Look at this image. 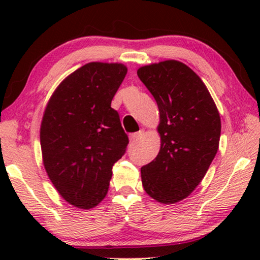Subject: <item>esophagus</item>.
I'll return each mask as SVG.
<instances>
[{
	"mask_svg": "<svg viewBox=\"0 0 260 260\" xmlns=\"http://www.w3.org/2000/svg\"><path fill=\"white\" fill-rule=\"evenodd\" d=\"M142 135H143V131H138V133H135V134H131L130 135V141L135 143V142H137L140 138L142 137Z\"/></svg>",
	"mask_w": 260,
	"mask_h": 260,
	"instance_id": "1",
	"label": "esophagus"
}]
</instances>
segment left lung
I'll list each match as a JSON object with an SVG mask.
<instances>
[{
    "label": "left lung",
    "mask_w": 260,
    "mask_h": 260,
    "mask_svg": "<svg viewBox=\"0 0 260 260\" xmlns=\"http://www.w3.org/2000/svg\"><path fill=\"white\" fill-rule=\"evenodd\" d=\"M137 76L159 110L161 149L141 168L147 194L162 204L186 199L204 176L219 148L221 122L206 85L176 60L143 66Z\"/></svg>",
    "instance_id": "1"
}]
</instances>
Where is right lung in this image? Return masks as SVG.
Masks as SVG:
<instances>
[{
	"mask_svg": "<svg viewBox=\"0 0 260 260\" xmlns=\"http://www.w3.org/2000/svg\"><path fill=\"white\" fill-rule=\"evenodd\" d=\"M126 72L122 63H86L59 85L45 110V169L59 194L78 208L90 209L105 198L112 167L126 151L129 137L111 108Z\"/></svg>",
	"mask_w": 260,
	"mask_h": 260,
	"instance_id": "add662e5",
	"label": "right lung"
}]
</instances>
